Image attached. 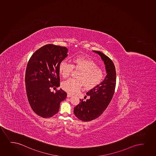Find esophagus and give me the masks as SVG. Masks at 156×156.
Wrapping results in <instances>:
<instances>
[{
  "label": "esophagus",
  "mask_w": 156,
  "mask_h": 156,
  "mask_svg": "<svg viewBox=\"0 0 156 156\" xmlns=\"http://www.w3.org/2000/svg\"><path fill=\"white\" fill-rule=\"evenodd\" d=\"M67 96L68 98H69V97H72V95L70 94V93H67Z\"/></svg>",
  "instance_id": "obj_1"
}]
</instances>
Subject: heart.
<instances>
[{
	"label": "heart",
	"mask_w": 156,
	"mask_h": 156,
	"mask_svg": "<svg viewBox=\"0 0 156 156\" xmlns=\"http://www.w3.org/2000/svg\"><path fill=\"white\" fill-rule=\"evenodd\" d=\"M73 64L62 61L59 64L58 69L63 77H67L72 73L74 68L81 70L77 79H69L62 83V89L70 94L77 93L82 87L92 89L100 84L105 77L102 70L89 57L80 55L74 57Z\"/></svg>",
	"instance_id": "b5f03b06"
}]
</instances>
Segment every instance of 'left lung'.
<instances>
[{
    "label": "left lung",
    "instance_id": "left-lung-1",
    "mask_svg": "<svg viewBox=\"0 0 156 156\" xmlns=\"http://www.w3.org/2000/svg\"><path fill=\"white\" fill-rule=\"evenodd\" d=\"M98 54L102 60L107 75L101 83L87 93L90 99L81 102L74 108V114L80 120L90 121L102 114L112 99L116 84V71L112 60L100 51H93Z\"/></svg>",
    "mask_w": 156,
    "mask_h": 156
}]
</instances>
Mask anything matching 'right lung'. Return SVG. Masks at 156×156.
Returning <instances> with one entry per match:
<instances>
[{"mask_svg": "<svg viewBox=\"0 0 156 156\" xmlns=\"http://www.w3.org/2000/svg\"><path fill=\"white\" fill-rule=\"evenodd\" d=\"M65 47L48 44L37 49L27 64L25 85L28 100L34 112L43 118L56 114L67 94L61 89L56 92L51 87H59L58 66L68 56Z\"/></svg>", "mask_w": 156, "mask_h": 156, "instance_id": "right-lung-1", "label": "right lung"}]
</instances>
